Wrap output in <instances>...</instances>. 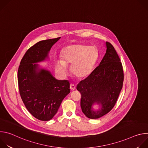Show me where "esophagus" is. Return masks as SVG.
<instances>
[{
  "mask_svg": "<svg viewBox=\"0 0 148 148\" xmlns=\"http://www.w3.org/2000/svg\"><path fill=\"white\" fill-rule=\"evenodd\" d=\"M70 88V90H71V91H74V90H75V88H76L75 86L74 85V84H71Z\"/></svg>",
  "mask_w": 148,
  "mask_h": 148,
  "instance_id": "1",
  "label": "esophagus"
}]
</instances>
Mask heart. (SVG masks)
Segmentation results:
<instances>
[{
  "instance_id": "1",
  "label": "heart",
  "mask_w": 148,
  "mask_h": 148,
  "mask_svg": "<svg viewBox=\"0 0 148 148\" xmlns=\"http://www.w3.org/2000/svg\"><path fill=\"white\" fill-rule=\"evenodd\" d=\"M61 58L62 60H57L55 64L58 74L66 75L67 67L72 66L73 74L78 78H84L92 71L98 60V51L94 46L74 44L62 50Z\"/></svg>"
}]
</instances>
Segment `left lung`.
<instances>
[{
	"mask_svg": "<svg viewBox=\"0 0 148 148\" xmlns=\"http://www.w3.org/2000/svg\"><path fill=\"white\" fill-rule=\"evenodd\" d=\"M106 53L99 66L77 90L81 94V107L87 118L97 119L108 114L114 107L122 88L123 72L120 58L113 46L106 42ZM97 104L99 109L95 110Z\"/></svg>",
	"mask_w": 148,
	"mask_h": 148,
	"instance_id": "obj_1",
	"label": "left lung"
}]
</instances>
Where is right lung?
<instances>
[{
    "mask_svg": "<svg viewBox=\"0 0 148 148\" xmlns=\"http://www.w3.org/2000/svg\"><path fill=\"white\" fill-rule=\"evenodd\" d=\"M61 37L40 41L21 60L17 78L20 95L29 112L40 121L51 119L70 92V83L58 80L37 63L49 60L52 46Z\"/></svg>",
    "mask_w": 148,
    "mask_h": 148,
    "instance_id": "right-lung-1",
    "label": "right lung"
}]
</instances>
